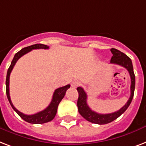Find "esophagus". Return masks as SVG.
<instances>
[{"instance_id":"1","label":"esophagus","mask_w":146,"mask_h":146,"mask_svg":"<svg viewBox=\"0 0 146 146\" xmlns=\"http://www.w3.org/2000/svg\"><path fill=\"white\" fill-rule=\"evenodd\" d=\"M80 84H81V83H80L79 81H73L72 83V88H78Z\"/></svg>"}]
</instances>
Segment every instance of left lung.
Here are the masks:
<instances>
[{
  "instance_id": "8db88e82",
  "label": "left lung",
  "mask_w": 146,
  "mask_h": 146,
  "mask_svg": "<svg viewBox=\"0 0 146 146\" xmlns=\"http://www.w3.org/2000/svg\"><path fill=\"white\" fill-rule=\"evenodd\" d=\"M110 51L113 54L110 63L119 65L120 66L124 67L128 71L129 75H130L131 94L126 104L124 105L121 109H119V110L114 112V113L107 114L98 113L97 112L92 110L87 104L88 96H87L85 91H84V89L81 87H78L77 88L78 92V99L77 105H78V108L79 113L81 114V116H83L84 119H87L88 121L93 123L100 124V125L109 123L110 122L115 120L116 118H118L121 114L123 113L126 110V109L128 108L129 106L130 105L133 98V95H134V91H135V74H134V72H133V63H132L131 59L126 54H124L123 52H122L120 51L117 50L116 48H112Z\"/></svg>"
}]
</instances>
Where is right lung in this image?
<instances>
[{
	"label": "right lung",
	"mask_w": 146,
	"mask_h": 146,
	"mask_svg": "<svg viewBox=\"0 0 146 146\" xmlns=\"http://www.w3.org/2000/svg\"><path fill=\"white\" fill-rule=\"evenodd\" d=\"M49 48L48 46L46 45H43V44H35L33 46H28L26 48H22L21 50L19 51L17 53H16L14 57H13V60L11 62V64L9 67L8 70H7V78H6V94L7 99H8L9 102L11 104V107L13 108L17 113L22 118L23 120L28 122L30 123L33 124H42L46 123L48 122L51 121L54 119V117L55 116V114L57 113L58 106L59 104V103L61 102V100H62L63 98L65 97V94L66 93L67 90L70 88V84H68L66 86L59 88L56 89L53 94L52 99L51 101L50 104L48 105V107H46V109L42 110V111L33 114V115H26V114L23 113L21 112H20L18 110H17L13 105L12 102H11V97H10V91H9V83H10V74H11L12 70H13L14 65H15L16 62H17V60L20 57H22L23 55L27 54L30 51H32L33 49H39V48H44V49H48Z\"/></svg>",
	"instance_id": "add662e5"
}]
</instances>
